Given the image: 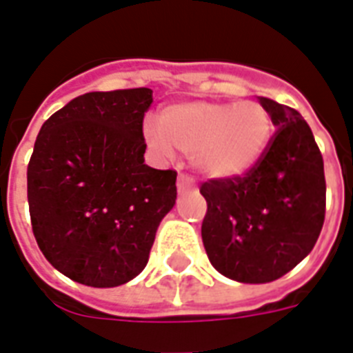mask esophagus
<instances>
[{
  "mask_svg": "<svg viewBox=\"0 0 353 353\" xmlns=\"http://www.w3.org/2000/svg\"><path fill=\"white\" fill-rule=\"evenodd\" d=\"M192 188H196V183H194L192 177L185 176V174L177 177V190H179V194H185V192L192 190Z\"/></svg>",
  "mask_w": 353,
  "mask_h": 353,
  "instance_id": "1",
  "label": "esophagus"
}]
</instances>
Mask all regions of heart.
<instances>
[{"instance_id":"b5f03b06","label":"heart","mask_w":353,"mask_h":353,"mask_svg":"<svg viewBox=\"0 0 353 353\" xmlns=\"http://www.w3.org/2000/svg\"><path fill=\"white\" fill-rule=\"evenodd\" d=\"M147 147L170 159L174 147L212 179L245 176L261 161L272 137V117L256 101H185L163 110L161 123L143 127Z\"/></svg>"}]
</instances>
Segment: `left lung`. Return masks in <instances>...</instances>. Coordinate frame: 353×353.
Segmentation results:
<instances>
[{"mask_svg": "<svg viewBox=\"0 0 353 353\" xmlns=\"http://www.w3.org/2000/svg\"><path fill=\"white\" fill-rule=\"evenodd\" d=\"M277 128L248 174L201 185V237L212 266L239 283H270L296 268L325 223L323 156L299 112L257 97Z\"/></svg>", "mask_w": 353, "mask_h": 353, "instance_id": "left-lung-1", "label": "left lung"}]
</instances>
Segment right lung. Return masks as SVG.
Wrapping results in <instances>:
<instances>
[{
    "label": "right lung",
    "instance_id": "1",
    "mask_svg": "<svg viewBox=\"0 0 353 353\" xmlns=\"http://www.w3.org/2000/svg\"><path fill=\"white\" fill-rule=\"evenodd\" d=\"M150 88L88 92L43 123L27 168L37 246L63 276L94 288L134 279L176 205V170L145 165Z\"/></svg>",
    "mask_w": 353,
    "mask_h": 353
}]
</instances>
